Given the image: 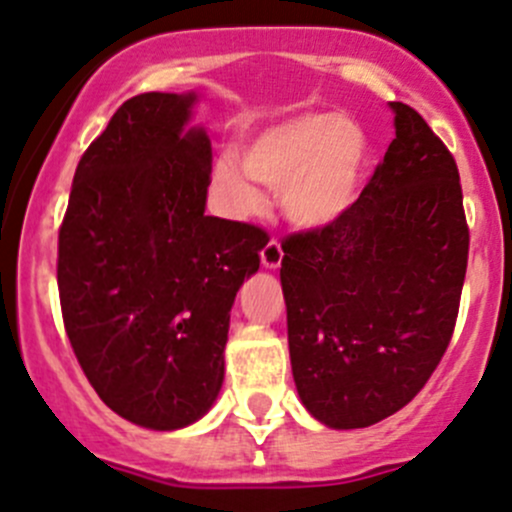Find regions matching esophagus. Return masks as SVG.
<instances>
[{"mask_svg": "<svg viewBox=\"0 0 512 512\" xmlns=\"http://www.w3.org/2000/svg\"><path fill=\"white\" fill-rule=\"evenodd\" d=\"M262 257V267H267V270H278L280 262H283V247H280V242L270 240L265 245V250L260 252Z\"/></svg>", "mask_w": 512, "mask_h": 512, "instance_id": "esophagus-1", "label": "esophagus"}]
</instances>
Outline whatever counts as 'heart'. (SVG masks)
I'll return each instance as SVG.
<instances>
[{
    "instance_id": "b5f03b06",
    "label": "heart",
    "mask_w": 512,
    "mask_h": 512,
    "mask_svg": "<svg viewBox=\"0 0 512 512\" xmlns=\"http://www.w3.org/2000/svg\"><path fill=\"white\" fill-rule=\"evenodd\" d=\"M371 161L369 133L353 116L308 111L272 123L242 151L212 166V191L232 217H250L262 197L255 178L280 189V212L303 229L338 222L356 204Z\"/></svg>"
}]
</instances>
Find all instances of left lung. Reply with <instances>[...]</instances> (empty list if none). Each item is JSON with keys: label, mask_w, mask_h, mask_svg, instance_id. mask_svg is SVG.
<instances>
[{"label": "left lung", "mask_w": 512, "mask_h": 512, "mask_svg": "<svg viewBox=\"0 0 512 512\" xmlns=\"http://www.w3.org/2000/svg\"><path fill=\"white\" fill-rule=\"evenodd\" d=\"M389 108L396 138L358 202L283 245L295 389L331 429L371 427L419 394L450 346L465 283L455 159L414 108Z\"/></svg>", "instance_id": "obj_1"}]
</instances>
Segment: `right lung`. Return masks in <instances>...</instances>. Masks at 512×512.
I'll list each match as a JSON object with an SVG mask.
<instances>
[{"mask_svg": "<svg viewBox=\"0 0 512 512\" xmlns=\"http://www.w3.org/2000/svg\"><path fill=\"white\" fill-rule=\"evenodd\" d=\"M199 93H141L75 169L57 247L62 318L118 417L174 432L214 407L229 310L260 270V227L207 217L212 143Z\"/></svg>", "mask_w": 512, "mask_h": 512, "instance_id": "1", "label": "right lung"}]
</instances>
